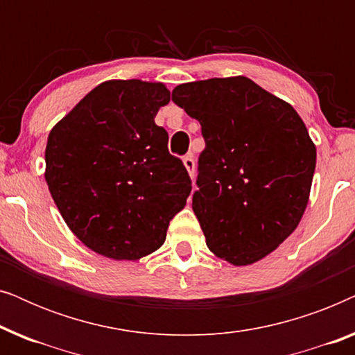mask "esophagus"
I'll return each instance as SVG.
<instances>
[{"label": "esophagus", "mask_w": 355, "mask_h": 355, "mask_svg": "<svg viewBox=\"0 0 355 355\" xmlns=\"http://www.w3.org/2000/svg\"><path fill=\"white\" fill-rule=\"evenodd\" d=\"M182 163H184V166H186V169H187L189 176L193 179V176H196V162H193L192 155H187V157H184Z\"/></svg>", "instance_id": "esophagus-1"}]
</instances>
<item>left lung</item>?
Wrapping results in <instances>:
<instances>
[{
	"mask_svg": "<svg viewBox=\"0 0 355 355\" xmlns=\"http://www.w3.org/2000/svg\"><path fill=\"white\" fill-rule=\"evenodd\" d=\"M173 101L202 125L192 210L208 249L234 266L278 249L307 208L317 148L288 101L249 77L187 82Z\"/></svg>",
	"mask_w": 355,
	"mask_h": 355,
	"instance_id": "1",
	"label": "left lung"
}]
</instances>
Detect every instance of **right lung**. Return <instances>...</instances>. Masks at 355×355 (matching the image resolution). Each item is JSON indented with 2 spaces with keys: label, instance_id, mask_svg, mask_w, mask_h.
Listing matches in <instances>:
<instances>
[{
  "label": "right lung",
  "instance_id": "add662e5",
  "mask_svg": "<svg viewBox=\"0 0 355 355\" xmlns=\"http://www.w3.org/2000/svg\"><path fill=\"white\" fill-rule=\"evenodd\" d=\"M168 103L162 82L106 80L48 135L53 200L77 239L106 259L130 261L158 250L186 207L191 178L155 124Z\"/></svg>",
  "mask_w": 355,
  "mask_h": 355
}]
</instances>
